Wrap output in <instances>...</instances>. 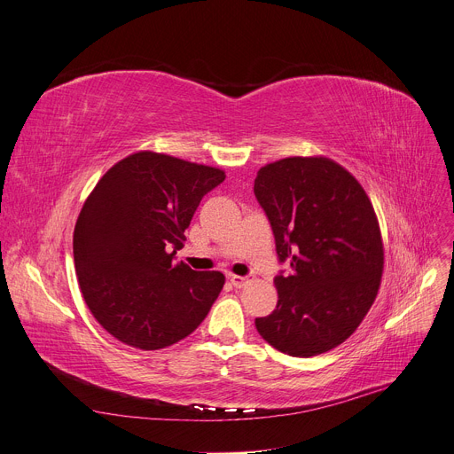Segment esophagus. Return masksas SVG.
I'll list each match as a JSON object with an SVG mask.
<instances>
[{"instance_id":"1","label":"esophagus","mask_w":454,"mask_h":454,"mask_svg":"<svg viewBox=\"0 0 454 454\" xmlns=\"http://www.w3.org/2000/svg\"><path fill=\"white\" fill-rule=\"evenodd\" d=\"M230 281L235 288H245L248 283L254 281V276H247V278H240V276H230Z\"/></svg>"}]
</instances>
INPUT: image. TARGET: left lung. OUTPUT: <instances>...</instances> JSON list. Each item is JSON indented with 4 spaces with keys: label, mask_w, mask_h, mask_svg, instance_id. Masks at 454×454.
Segmentation results:
<instances>
[{
    "label": "left lung",
    "mask_w": 454,
    "mask_h": 454,
    "mask_svg": "<svg viewBox=\"0 0 454 454\" xmlns=\"http://www.w3.org/2000/svg\"><path fill=\"white\" fill-rule=\"evenodd\" d=\"M264 209L288 276H276L278 307L255 326L266 343L295 356L328 352L354 334L383 274V243L371 199L326 157H288L257 171Z\"/></svg>",
    "instance_id": "8db88e82"
}]
</instances>
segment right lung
Wrapping results in <instances>:
<instances>
[{"instance_id": "1", "label": "right lung", "mask_w": 454, "mask_h": 454, "mask_svg": "<svg viewBox=\"0 0 454 454\" xmlns=\"http://www.w3.org/2000/svg\"><path fill=\"white\" fill-rule=\"evenodd\" d=\"M223 169L153 151L116 162L87 197L73 235L85 303L113 338L159 350L190 336L224 276L175 262L202 197Z\"/></svg>"}]
</instances>
